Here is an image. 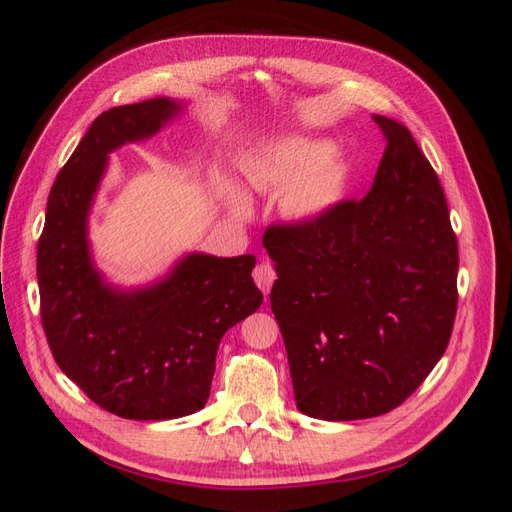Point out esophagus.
Wrapping results in <instances>:
<instances>
[{
    "label": "esophagus",
    "mask_w": 512,
    "mask_h": 512,
    "mask_svg": "<svg viewBox=\"0 0 512 512\" xmlns=\"http://www.w3.org/2000/svg\"><path fill=\"white\" fill-rule=\"evenodd\" d=\"M254 282L258 284V288L265 292V294H269V290H271V286H273V282H275V271H273V267L269 265L267 260H260L258 265L254 267Z\"/></svg>",
    "instance_id": "34e87169"
}]
</instances>
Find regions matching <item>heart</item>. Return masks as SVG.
I'll use <instances>...</instances> for the list:
<instances>
[{
  "label": "heart",
  "instance_id": "obj_1",
  "mask_svg": "<svg viewBox=\"0 0 512 512\" xmlns=\"http://www.w3.org/2000/svg\"><path fill=\"white\" fill-rule=\"evenodd\" d=\"M241 170L256 190H284V211L299 222L322 220L346 190L344 160L320 138L305 134L265 138ZM235 207L245 209L239 196Z\"/></svg>",
  "mask_w": 512,
  "mask_h": 512
}]
</instances>
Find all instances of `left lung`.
Here are the masks:
<instances>
[{"instance_id": "obj_1", "label": "left lung", "mask_w": 512, "mask_h": 512, "mask_svg": "<svg viewBox=\"0 0 512 512\" xmlns=\"http://www.w3.org/2000/svg\"><path fill=\"white\" fill-rule=\"evenodd\" d=\"M374 121L386 149L367 196L262 237L294 401L322 421L404 404L442 359L457 314V237L436 170L406 126Z\"/></svg>"}]
</instances>
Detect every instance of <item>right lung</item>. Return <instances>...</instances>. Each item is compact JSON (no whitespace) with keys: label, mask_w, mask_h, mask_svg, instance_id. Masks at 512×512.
Listing matches in <instances>:
<instances>
[{"label":"right lung","mask_w":512,"mask_h":512,"mask_svg":"<svg viewBox=\"0 0 512 512\" xmlns=\"http://www.w3.org/2000/svg\"><path fill=\"white\" fill-rule=\"evenodd\" d=\"M179 111L168 98L104 111L59 170L38 241L40 318L55 363L94 404L134 421L205 408L220 339L262 303L252 254H188L138 290L108 286L94 269L87 213L106 156L153 136Z\"/></svg>","instance_id":"add662e5"}]
</instances>
